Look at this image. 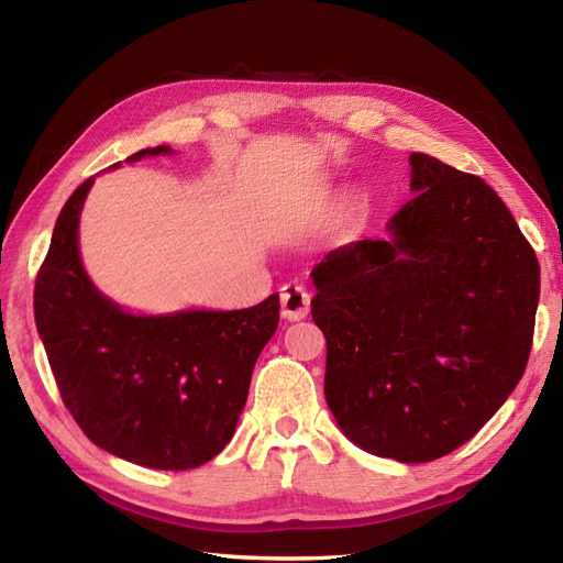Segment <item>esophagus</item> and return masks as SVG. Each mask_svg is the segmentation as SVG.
<instances>
[{
    "instance_id": "esophagus-1",
    "label": "esophagus",
    "mask_w": 563,
    "mask_h": 563,
    "mask_svg": "<svg viewBox=\"0 0 563 563\" xmlns=\"http://www.w3.org/2000/svg\"><path fill=\"white\" fill-rule=\"evenodd\" d=\"M280 314L288 321H300L309 314V292L300 283H285L280 288Z\"/></svg>"
}]
</instances>
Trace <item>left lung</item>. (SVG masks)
Masks as SVG:
<instances>
[{
	"mask_svg": "<svg viewBox=\"0 0 563 563\" xmlns=\"http://www.w3.org/2000/svg\"><path fill=\"white\" fill-rule=\"evenodd\" d=\"M389 239L317 263L324 394L357 448L430 462L479 433L528 365L540 263L484 178L413 152Z\"/></svg>",
	"mask_w": 563,
	"mask_h": 563,
	"instance_id": "obj_1",
	"label": "left lung"
}]
</instances>
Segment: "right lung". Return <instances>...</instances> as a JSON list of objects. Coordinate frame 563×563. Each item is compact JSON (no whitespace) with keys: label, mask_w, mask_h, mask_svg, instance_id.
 Wrapping results in <instances>:
<instances>
[{"label":"right lung","mask_w":563,"mask_h":563,"mask_svg":"<svg viewBox=\"0 0 563 563\" xmlns=\"http://www.w3.org/2000/svg\"><path fill=\"white\" fill-rule=\"evenodd\" d=\"M172 150H140L137 162ZM93 184L65 202L35 278V327L59 397L93 445L154 470H194L232 440L256 357L278 329L271 295L234 312L130 314L103 297L79 258V214Z\"/></svg>","instance_id":"right-lung-1"}]
</instances>
